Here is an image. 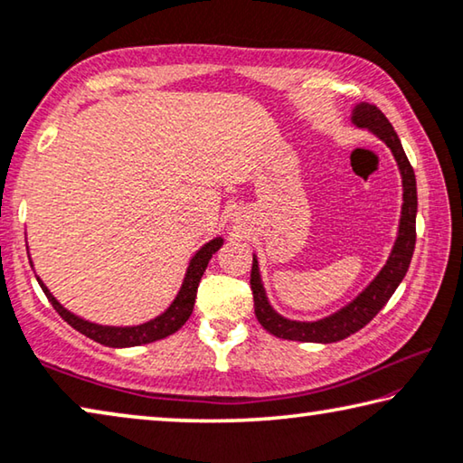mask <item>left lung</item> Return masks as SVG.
<instances>
[{
	"mask_svg": "<svg viewBox=\"0 0 463 463\" xmlns=\"http://www.w3.org/2000/svg\"><path fill=\"white\" fill-rule=\"evenodd\" d=\"M352 121L358 128H369L371 131L383 139L390 146L395 160H398L402 183H403V205H402V220H400V234L395 241L393 251L387 260L385 268L379 271V276L373 280L366 288L358 295L348 307H344L342 311L334 313L332 317H326L315 324H298V321L284 319L271 309L266 292L260 280L258 271V260L253 258L251 266V290H253V309L255 317H258L263 329H268L269 334L282 340H297V342H340L344 337L352 335L358 329L364 327L375 315L383 309V305L392 298V295L398 288L400 282L406 276L410 260H412L414 245H416V177L414 168L410 165L406 152L402 148V142L398 134L393 131V126L390 119L379 111L375 105H358L352 113Z\"/></svg>",
	"mask_w": 463,
	"mask_h": 463,
	"instance_id": "1",
	"label": "left lung"
}]
</instances>
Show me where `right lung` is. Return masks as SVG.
Masks as SVG:
<instances>
[{"label": "right lung", "instance_id": "obj_1", "mask_svg": "<svg viewBox=\"0 0 463 463\" xmlns=\"http://www.w3.org/2000/svg\"><path fill=\"white\" fill-rule=\"evenodd\" d=\"M220 245H222V239H214V241H210L208 245H203L200 251L195 253L192 263H189L185 282H183L179 295H177V298H175V303L168 307V309L160 315V317L152 319L144 326H136V327H105V326H97V324H90V321L80 319V317H76V315H71L70 311H65L63 307L57 303L53 295H51V292L45 288V284H43L39 278H36V280H39L41 288L45 290V295L49 298V303L53 305V309L60 313L73 329H78L80 334H84L86 337H90V340L105 344V346H111V348L139 346V344H150V342L163 340V337L175 334L189 319V315H192V311H194L197 286H200V280H202L205 268H208L210 258L218 251Z\"/></svg>", "mask_w": 463, "mask_h": 463}]
</instances>
